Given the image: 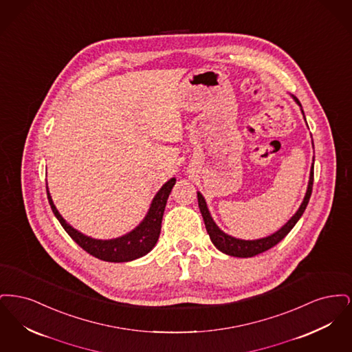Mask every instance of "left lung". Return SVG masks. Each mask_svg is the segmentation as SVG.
I'll use <instances>...</instances> for the list:
<instances>
[{"instance_id": "obj_1", "label": "left lung", "mask_w": 352, "mask_h": 352, "mask_svg": "<svg viewBox=\"0 0 352 352\" xmlns=\"http://www.w3.org/2000/svg\"><path fill=\"white\" fill-rule=\"evenodd\" d=\"M294 100L297 101V104L301 107V102L296 96H294ZM302 113H303V111H302ZM313 182H314V162H313L311 170H310V181H309L305 199L302 201L301 207L298 208L296 215L290 219L280 231H277L276 234L268 236V237L260 239V240H240V239H234L232 236H228V234H224L223 231H220L218 226L215 224V221L212 220L210 212H208V208H207L204 198L201 197V192H198L199 210H201V217H203L204 224H206V230L210 234L211 241L214 243V245L218 248L219 251H221L226 254H230V256H234V257H253L258 253L268 251L272 247L278 244L285 236L292 231V228L296 226V223L301 218L302 214L306 210L309 199L311 197Z\"/></svg>"}]
</instances>
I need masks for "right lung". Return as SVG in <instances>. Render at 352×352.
<instances>
[{"label":"right lung","mask_w":352,"mask_h":352,"mask_svg":"<svg viewBox=\"0 0 352 352\" xmlns=\"http://www.w3.org/2000/svg\"><path fill=\"white\" fill-rule=\"evenodd\" d=\"M174 184H175V178H171L161 187V190L157 192V195L151 201V210L146 218L142 220V223L135 230L122 237L113 239V240H95L74 230L68 223H66V220L60 217V214L58 212V210L52 203L49 188L46 190H47V199L50 203L54 215L59 220V223L62 224L65 231L69 234V237L78 245H80L84 251L88 252L89 254L104 261L125 263V261H132L138 257L145 256L155 245L161 232V223H162L165 206Z\"/></svg>","instance_id":"right-lung-1"}]
</instances>
